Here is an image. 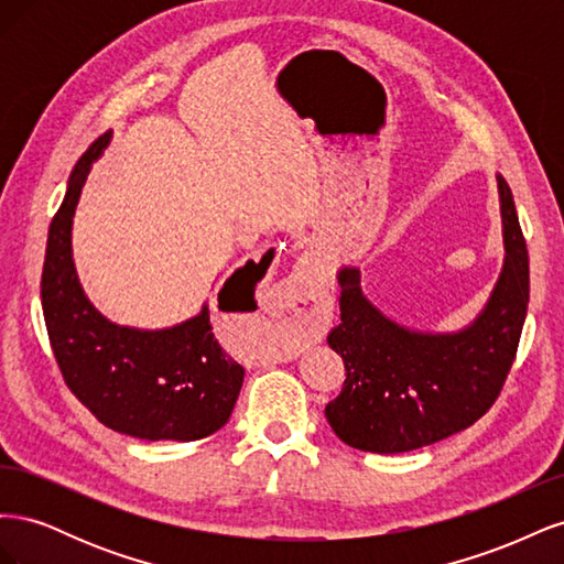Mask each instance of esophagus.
Segmentation results:
<instances>
[{
  "mask_svg": "<svg viewBox=\"0 0 564 564\" xmlns=\"http://www.w3.org/2000/svg\"><path fill=\"white\" fill-rule=\"evenodd\" d=\"M289 292H292V315H289L292 327L296 332L317 329L324 319V294H327L319 270L303 268L289 284Z\"/></svg>",
  "mask_w": 564,
  "mask_h": 564,
  "instance_id": "1",
  "label": "esophagus"
}]
</instances>
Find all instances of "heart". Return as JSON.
Here are the masks:
<instances>
[{
  "instance_id": "1",
  "label": "heart",
  "mask_w": 564,
  "mask_h": 564,
  "mask_svg": "<svg viewBox=\"0 0 564 564\" xmlns=\"http://www.w3.org/2000/svg\"><path fill=\"white\" fill-rule=\"evenodd\" d=\"M280 350H284V348H280Z\"/></svg>"
}]
</instances>
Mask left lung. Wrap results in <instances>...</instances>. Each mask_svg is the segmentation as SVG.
Instances as JSON below:
<instances>
[{"instance_id":"left-lung-1","label":"left lung","mask_w":564,"mask_h":564,"mask_svg":"<svg viewBox=\"0 0 564 564\" xmlns=\"http://www.w3.org/2000/svg\"><path fill=\"white\" fill-rule=\"evenodd\" d=\"M506 263L485 313L458 334H414L362 296L360 272L340 270V322L327 344L344 357L346 381L324 409L346 445L412 452L466 431L499 400L516 362L529 303V259L513 193L499 176Z\"/></svg>"}]
</instances>
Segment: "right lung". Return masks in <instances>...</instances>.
<instances>
[{"mask_svg": "<svg viewBox=\"0 0 564 564\" xmlns=\"http://www.w3.org/2000/svg\"><path fill=\"white\" fill-rule=\"evenodd\" d=\"M110 133L96 139L75 164L67 193L51 220L42 270V311L48 344L65 386L108 429L139 440H202L228 423L245 369L220 348L209 308L174 329L139 332L100 317L82 294L70 256V228L82 185ZM270 251L256 273L242 272L240 296H253L256 278L270 265ZM248 264V263H247ZM242 274L248 276L245 283ZM241 280L237 281L236 278Z\"/></svg>", "mask_w": 564, "mask_h": 564, "instance_id": "add662e5", "label": "right lung"}]
</instances>
